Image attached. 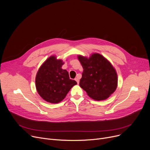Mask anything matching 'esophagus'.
Masks as SVG:
<instances>
[{
    "mask_svg": "<svg viewBox=\"0 0 150 150\" xmlns=\"http://www.w3.org/2000/svg\"><path fill=\"white\" fill-rule=\"evenodd\" d=\"M75 81H76V83L78 84L79 83V78L78 77H76V78H75Z\"/></svg>",
    "mask_w": 150,
    "mask_h": 150,
    "instance_id": "34e87169",
    "label": "esophagus"
}]
</instances>
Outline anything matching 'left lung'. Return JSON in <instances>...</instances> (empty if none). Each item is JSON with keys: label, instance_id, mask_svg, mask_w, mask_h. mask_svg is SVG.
I'll use <instances>...</instances> for the list:
<instances>
[{"label": "left lung", "instance_id": "1", "mask_svg": "<svg viewBox=\"0 0 150 150\" xmlns=\"http://www.w3.org/2000/svg\"><path fill=\"white\" fill-rule=\"evenodd\" d=\"M78 58L83 68L79 86L95 100L108 98L117 85V74L111 63L96 53L88 58L81 55Z\"/></svg>", "mask_w": 150, "mask_h": 150}]
</instances>
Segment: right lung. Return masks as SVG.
Returning <instances> with one entry per match:
<instances>
[{"label": "right lung", "mask_w": 150, "mask_h": 150, "mask_svg": "<svg viewBox=\"0 0 150 150\" xmlns=\"http://www.w3.org/2000/svg\"><path fill=\"white\" fill-rule=\"evenodd\" d=\"M62 59L50 57L40 67L35 78L37 91L48 103H58L66 97L71 88L77 83L70 79L69 73L62 66Z\"/></svg>", "instance_id": "add662e5"}]
</instances>
